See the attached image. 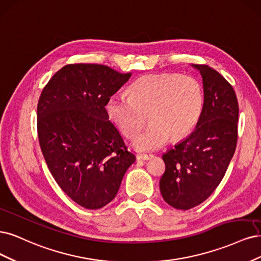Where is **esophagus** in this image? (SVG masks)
Returning a JSON list of instances; mask_svg holds the SVG:
<instances>
[{
	"label": "esophagus",
	"instance_id": "obj_1",
	"mask_svg": "<svg viewBox=\"0 0 261 261\" xmlns=\"http://www.w3.org/2000/svg\"><path fill=\"white\" fill-rule=\"evenodd\" d=\"M137 159H138V161H141V162H147V161H149V159H152V156H148V155H138V156H137Z\"/></svg>",
	"mask_w": 261,
	"mask_h": 261
}]
</instances>
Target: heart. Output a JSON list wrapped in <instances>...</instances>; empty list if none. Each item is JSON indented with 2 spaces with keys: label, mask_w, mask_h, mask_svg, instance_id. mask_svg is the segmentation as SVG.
Instances as JSON below:
<instances>
[{
  "label": "heart",
  "mask_w": 261,
  "mask_h": 261,
  "mask_svg": "<svg viewBox=\"0 0 261 261\" xmlns=\"http://www.w3.org/2000/svg\"><path fill=\"white\" fill-rule=\"evenodd\" d=\"M129 92L130 96L117 92L109 97L106 112L127 137L143 127L148 115L150 125L132 140V146L140 152L162 148L170 137H186L203 111V88L192 75H144L132 83Z\"/></svg>",
  "instance_id": "heart-1"
}]
</instances>
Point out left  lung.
Returning <instances> with one entry per match:
<instances>
[{
  "label": "left lung",
  "instance_id": "left-lung-1",
  "mask_svg": "<svg viewBox=\"0 0 261 261\" xmlns=\"http://www.w3.org/2000/svg\"><path fill=\"white\" fill-rule=\"evenodd\" d=\"M203 78L204 105L196 127L163 155L162 196L175 209L206 200L219 186L237 148L239 103L230 83L212 67L192 65Z\"/></svg>",
  "mask_w": 261,
  "mask_h": 261
}]
</instances>
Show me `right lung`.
Masks as SVG:
<instances>
[{"instance_id": "add662e5", "label": "right lung", "mask_w": 261, "mask_h": 261, "mask_svg": "<svg viewBox=\"0 0 261 261\" xmlns=\"http://www.w3.org/2000/svg\"><path fill=\"white\" fill-rule=\"evenodd\" d=\"M130 77L103 65H66L39 98L38 137L46 165L61 189L87 209L111 203L136 162L105 108Z\"/></svg>"}]
</instances>
